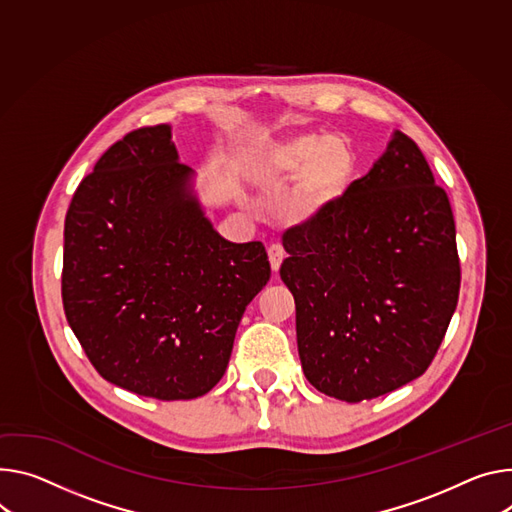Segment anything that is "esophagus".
I'll return each mask as SVG.
<instances>
[{"label":"esophagus","instance_id":"obj_1","mask_svg":"<svg viewBox=\"0 0 512 512\" xmlns=\"http://www.w3.org/2000/svg\"><path fill=\"white\" fill-rule=\"evenodd\" d=\"M267 255H269V263H271V269L277 273L280 271V267H282V261H284V257H286V253H284V247L282 245H271L269 249H267Z\"/></svg>","mask_w":512,"mask_h":512}]
</instances>
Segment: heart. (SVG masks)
Returning <instances> with one entry per match:
<instances>
[{
	"label": "heart",
	"instance_id": "obj_1",
	"mask_svg": "<svg viewBox=\"0 0 512 512\" xmlns=\"http://www.w3.org/2000/svg\"><path fill=\"white\" fill-rule=\"evenodd\" d=\"M259 177L271 183L296 179L284 212L294 224H312L337 210L347 198L355 159L339 136L304 132L273 143L263 153Z\"/></svg>",
	"mask_w": 512,
	"mask_h": 512
}]
</instances>
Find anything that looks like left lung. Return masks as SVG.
I'll return each mask as SVG.
<instances>
[{
  "label": "left lung",
  "instance_id": "8db88e82",
  "mask_svg": "<svg viewBox=\"0 0 512 512\" xmlns=\"http://www.w3.org/2000/svg\"><path fill=\"white\" fill-rule=\"evenodd\" d=\"M284 239L280 275L318 392L361 402L425 374L461 275L449 198L412 138L396 130L337 210Z\"/></svg>",
  "mask_w": 512,
  "mask_h": 512
}]
</instances>
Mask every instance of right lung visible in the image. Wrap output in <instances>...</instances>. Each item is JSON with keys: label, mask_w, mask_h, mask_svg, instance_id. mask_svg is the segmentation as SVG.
Returning a JSON list of instances; mask_svg holds the SVG:
<instances>
[{"label": "right lung", "mask_w": 512, "mask_h": 512, "mask_svg": "<svg viewBox=\"0 0 512 512\" xmlns=\"http://www.w3.org/2000/svg\"><path fill=\"white\" fill-rule=\"evenodd\" d=\"M194 177L169 124L138 128L100 157L65 216L69 327L104 380L157 400H192L220 382L271 275L259 241L214 230Z\"/></svg>", "instance_id": "1"}]
</instances>
